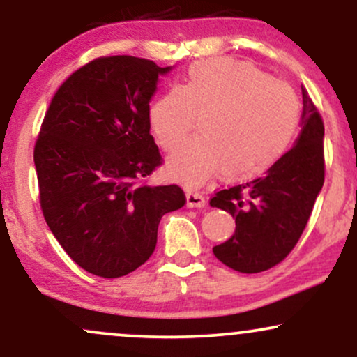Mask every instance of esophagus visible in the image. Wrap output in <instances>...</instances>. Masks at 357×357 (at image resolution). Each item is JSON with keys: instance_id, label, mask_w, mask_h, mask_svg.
Listing matches in <instances>:
<instances>
[{"instance_id": "obj_1", "label": "esophagus", "mask_w": 357, "mask_h": 357, "mask_svg": "<svg viewBox=\"0 0 357 357\" xmlns=\"http://www.w3.org/2000/svg\"><path fill=\"white\" fill-rule=\"evenodd\" d=\"M206 202L199 192L192 191V190H186V206L188 208H203Z\"/></svg>"}]
</instances>
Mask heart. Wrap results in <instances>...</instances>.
Listing matches in <instances>:
<instances>
[{"mask_svg":"<svg viewBox=\"0 0 357 357\" xmlns=\"http://www.w3.org/2000/svg\"><path fill=\"white\" fill-rule=\"evenodd\" d=\"M301 102L290 85L255 65L233 59L195 63L186 79L149 109L155 141L171 153L199 119L202 136L184 142L169 171L190 184L213 174L245 181L268 171L284 155L301 124Z\"/></svg>","mask_w":357,"mask_h":357,"instance_id":"heart-1","label":"heart"}]
</instances>
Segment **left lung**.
Masks as SVG:
<instances>
[{
  "instance_id": "8db88e82",
  "label": "left lung",
  "mask_w": 357,
  "mask_h": 357,
  "mask_svg": "<svg viewBox=\"0 0 357 357\" xmlns=\"http://www.w3.org/2000/svg\"><path fill=\"white\" fill-rule=\"evenodd\" d=\"M302 102V132L296 146L264 176L221 190L210 199L211 206L235 218L231 238L213 247V253L236 272H265L285 260L305 230L322 190L324 122L305 89Z\"/></svg>"
}]
</instances>
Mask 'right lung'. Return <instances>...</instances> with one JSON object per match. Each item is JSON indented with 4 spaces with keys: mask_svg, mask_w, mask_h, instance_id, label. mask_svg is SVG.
<instances>
[{
    "mask_svg": "<svg viewBox=\"0 0 357 357\" xmlns=\"http://www.w3.org/2000/svg\"><path fill=\"white\" fill-rule=\"evenodd\" d=\"M153 60L99 56L60 85L33 159L45 221L68 257L97 277L134 272L153 255L162 215L186 204L178 184L149 186L162 165L149 129Z\"/></svg>",
    "mask_w": 357,
    "mask_h": 357,
    "instance_id": "1",
    "label": "right lung"
}]
</instances>
